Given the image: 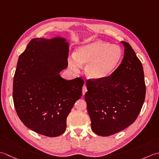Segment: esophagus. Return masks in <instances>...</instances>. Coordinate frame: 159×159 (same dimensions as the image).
<instances>
[{"label": "esophagus", "mask_w": 159, "mask_h": 159, "mask_svg": "<svg viewBox=\"0 0 159 159\" xmlns=\"http://www.w3.org/2000/svg\"><path fill=\"white\" fill-rule=\"evenodd\" d=\"M86 91H87V87L86 86V84H84V85L82 87V95H85V93H86Z\"/></svg>", "instance_id": "34e87169"}]
</instances>
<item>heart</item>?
<instances>
[{
	"label": "heart",
	"mask_w": 159,
	"mask_h": 159,
	"mask_svg": "<svg viewBox=\"0 0 159 159\" xmlns=\"http://www.w3.org/2000/svg\"><path fill=\"white\" fill-rule=\"evenodd\" d=\"M122 55L119 46L95 40L77 48L75 58L69 60V66L77 71L80 66L86 64V75L92 80H101L114 73L121 62Z\"/></svg>",
	"instance_id": "b5f03b06"
}]
</instances>
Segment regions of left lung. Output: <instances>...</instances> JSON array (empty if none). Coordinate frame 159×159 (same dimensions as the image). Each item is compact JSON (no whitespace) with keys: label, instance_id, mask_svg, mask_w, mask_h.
Segmentation results:
<instances>
[{"label":"left lung","instance_id":"8db88e82","mask_svg":"<svg viewBox=\"0 0 159 159\" xmlns=\"http://www.w3.org/2000/svg\"><path fill=\"white\" fill-rule=\"evenodd\" d=\"M124 45L120 65L106 79L86 81L84 96L87 111L95 134H114L137 119L143 106L146 86L143 66L129 43Z\"/></svg>","mask_w":159,"mask_h":159}]
</instances>
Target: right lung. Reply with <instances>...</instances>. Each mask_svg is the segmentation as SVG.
Wrapping results in <instances>:
<instances>
[{
    "instance_id": "add662e5",
    "label": "right lung",
    "mask_w": 159,
    "mask_h": 159,
    "mask_svg": "<svg viewBox=\"0 0 159 159\" xmlns=\"http://www.w3.org/2000/svg\"><path fill=\"white\" fill-rule=\"evenodd\" d=\"M69 43L61 38H34L18 57L13 83V100L23 124L49 137L62 134L66 118L82 97L81 77L64 80L59 73L68 66Z\"/></svg>"
}]
</instances>
